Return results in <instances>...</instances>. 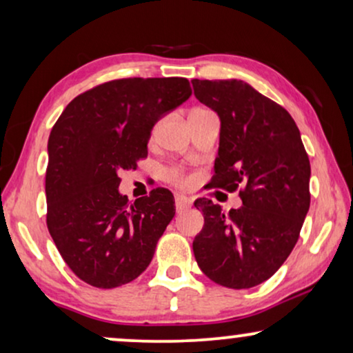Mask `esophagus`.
<instances>
[{
	"label": "esophagus",
	"mask_w": 353,
	"mask_h": 353,
	"mask_svg": "<svg viewBox=\"0 0 353 353\" xmlns=\"http://www.w3.org/2000/svg\"><path fill=\"white\" fill-rule=\"evenodd\" d=\"M191 207V201L188 199L186 196H176L175 197V209L176 214H181V212H186Z\"/></svg>",
	"instance_id": "1"
}]
</instances>
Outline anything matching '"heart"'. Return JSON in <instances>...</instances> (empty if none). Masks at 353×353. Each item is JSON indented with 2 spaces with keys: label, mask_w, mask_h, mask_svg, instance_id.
Segmentation results:
<instances>
[{
  "label": "heart",
  "mask_w": 353,
  "mask_h": 353,
  "mask_svg": "<svg viewBox=\"0 0 353 353\" xmlns=\"http://www.w3.org/2000/svg\"><path fill=\"white\" fill-rule=\"evenodd\" d=\"M170 176L173 178V180H176V181H183V180H181V176L178 175V173H175V172H172V173H170Z\"/></svg>",
  "instance_id": "heart-1"
}]
</instances>
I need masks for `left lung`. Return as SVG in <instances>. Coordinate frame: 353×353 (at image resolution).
Instances as JSON below:
<instances>
[{
  "mask_svg": "<svg viewBox=\"0 0 353 353\" xmlns=\"http://www.w3.org/2000/svg\"><path fill=\"white\" fill-rule=\"evenodd\" d=\"M194 96L220 119L212 186L243 205L225 214L194 202L204 228L192 241L202 273L220 286L249 289L286 262L310 207V161L289 112L243 80H191Z\"/></svg>",
  "mask_w": 353,
  "mask_h": 353,
  "instance_id": "1",
  "label": "left lung"
}]
</instances>
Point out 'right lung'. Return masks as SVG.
<instances>
[{"label":"right lung","instance_id":"1","mask_svg":"<svg viewBox=\"0 0 353 353\" xmlns=\"http://www.w3.org/2000/svg\"><path fill=\"white\" fill-rule=\"evenodd\" d=\"M190 81L122 79L72 99L48 139L46 223L81 281L112 289L138 278L175 216L165 188L128 202L119 173L148 157L152 127L191 96Z\"/></svg>","mask_w":353,"mask_h":353}]
</instances>
